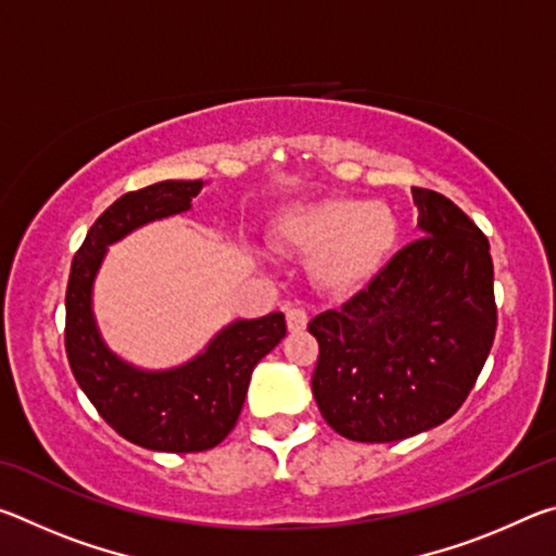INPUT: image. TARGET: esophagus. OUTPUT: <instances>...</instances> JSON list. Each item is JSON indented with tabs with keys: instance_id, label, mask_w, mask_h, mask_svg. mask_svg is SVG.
I'll use <instances>...</instances> for the list:
<instances>
[{
	"instance_id": "34e87169",
	"label": "esophagus",
	"mask_w": 556,
	"mask_h": 556,
	"mask_svg": "<svg viewBox=\"0 0 556 556\" xmlns=\"http://www.w3.org/2000/svg\"><path fill=\"white\" fill-rule=\"evenodd\" d=\"M308 324V314L304 312V308L299 306H289L287 308V328L289 333H301Z\"/></svg>"
}]
</instances>
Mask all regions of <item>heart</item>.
Returning <instances> with one entry per match:
<instances>
[{
  "label": "heart",
  "mask_w": 556,
  "mask_h": 556,
  "mask_svg": "<svg viewBox=\"0 0 556 556\" xmlns=\"http://www.w3.org/2000/svg\"><path fill=\"white\" fill-rule=\"evenodd\" d=\"M400 218L390 205L355 195H326L287 205L269 228L271 248L312 262L316 285L348 296L378 279L400 248Z\"/></svg>",
  "instance_id": "b5f03b06"
}]
</instances>
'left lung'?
Segmentation results:
<instances>
[{
  "mask_svg": "<svg viewBox=\"0 0 556 556\" xmlns=\"http://www.w3.org/2000/svg\"><path fill=\"white\" fill-rule=\"evenodd\" d=\"M425 238L368 289L318 314L312 390L328 427L384 444L444 425L481 375L497 308L491 244L446 195L412 188Z\"/></svg>",
  "mask_w": 556,
  "mask_h": 556,
  "instance_id": "8db88e82",
  "label": "left lung"
}]
</instances>
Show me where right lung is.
<instances>
[{
    "mask_svg": "<svg viewBox=\"0 0 556 556\" xmlns=\"http://www.w3.org/2000/svg\"><path fill=\"white\" fill-rule=\"evenodd\" d=\"M201 188L203 181H162L122 195L92 223L65 289V353L80 390L119 437L168 454L218 446L240 417L255 365L287 336L279 312L240 318L172 370L135 368L102 341L92 316V281L108 248L147 223L191 211Z\"/></svg>",
    "mask_w": 556,
    "mask_h": 556,
    "instance_id": "right-lung-1",
    "label": "right lung"
}]
</instances>
